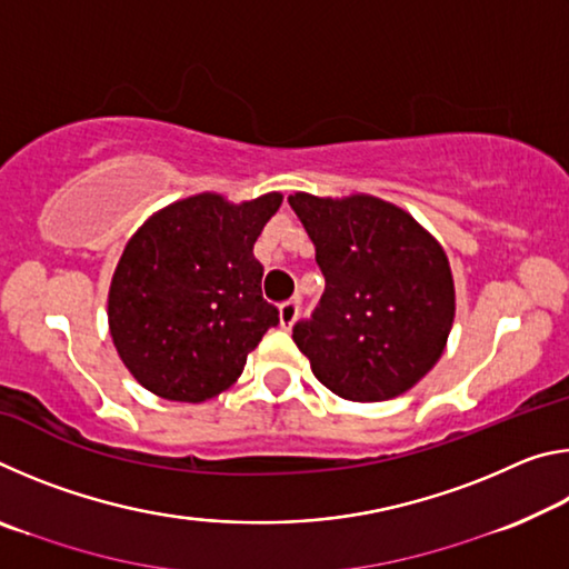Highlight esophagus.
<instances>
[{"mask_svg":"<svg viewBox=\"0 0 569 569\" xmlns=\"http://www.w3.org/2000/svg\"><path fill=\"white\" fill-rule=\"evenodd\" d=\"M298 311H301V306H298V301L281 303V308H278V321H281L283 329H291V326L298 319Z\"/></svg>","mask_w":569,"mask_h":569,"instance_id":"esophagus-1","label":"esophagus"}]
</instances>
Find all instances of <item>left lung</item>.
Wrapping results in <instances>:
<instances>
[{
    "instance_id": "obj_1",
    "label": "left lung",
    "mask_w": 569,
    "mask_h": 569,
    "mask_svg": "<svg viewBox=\"0 0 569 569\" xmlns=\"http://www.w3.org/2000/svg\"><path fill=\"white\" fill-rule=\"evenodd\" d=\"M316 246L326 291L293 341L326 389L387 401L427 377L455 323L441 248L407 210L373 196H288Z\"/></svg>"
}]
</instances>
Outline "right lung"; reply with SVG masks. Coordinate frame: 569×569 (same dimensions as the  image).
<instances>
[{
	"label": "right lung",
	"mask_w": 569,
	"mask_h": 569,
	"mask_svg": "<svg viewBox=\"0 0 569 569\" xmlns=\"http://www.w3.org/2000/svg\"><path fill=\"white\" fill-rule=\"evenodd\" d=\"M281 203V192L240 206L200 192L162 208L128 240L108 321L122 363L148 391L188 403L218 397L278 326L253 243Z\"/></svg>",
	"instance_id": "1"
}]
</instances>
